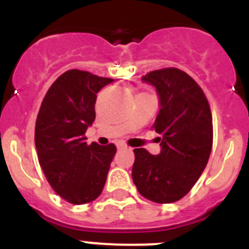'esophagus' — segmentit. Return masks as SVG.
I'll list each match as a JSON object with an SVG mask.
<instances>
[{"label": "esophagus", "instance_id": "esophagus-1", "mask_svg": "<svg viewBox=\"0 0 249 249\" xmlns=\"http://www.w3.org/2000/svg\"><path fill=\"white\" fill-rule=\"evenodd\" d=\"M127 146H124V144H118V149H126Z\"/></svg>", "mask_w": 249, "mask_h": 249}]
</instances>
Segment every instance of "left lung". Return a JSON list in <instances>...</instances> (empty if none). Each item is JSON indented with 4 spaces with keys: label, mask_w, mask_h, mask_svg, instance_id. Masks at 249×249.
<instances>
[{
    "label": "left lung",
    "mask_w": 249,
    "mask_h": 249,
    "mask_svg": "<svg viewBox=\"0 0 249 249\" xmlns=\"http://www.w3.org/2000/svg\"><path fill=\"white\" fill-rule=\"evenodd\" d=\"M142 81L158 94L153 128L160 135V152L155 156L133 149L132 178L144 198L172 203L190 192L206 168L212 151V113L201 87L178 68L152 71Z\"/></svg>",
    "instance_id": "8db88e82"
}]
</instances>
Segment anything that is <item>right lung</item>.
Here are the masks:
<instances>
[{
	"instance_id": "add662e5",
	"label": "right lung",
	"mask_w": 249,
	"mask_h": 249,
	"mask_svg": "<svg viewBox=\"0 0 249 249\" xmlns=\"http://www.w3.org/2000/svg\"><path fill=\"white\" fill-rule=\"evenodd\" d=\"M112 78L70 70L46 93L36 121L38 162L54 192L73 204L94 201L105 187L116 146L87 144L97 93Z\"/></svg>"
}]
</instances>
